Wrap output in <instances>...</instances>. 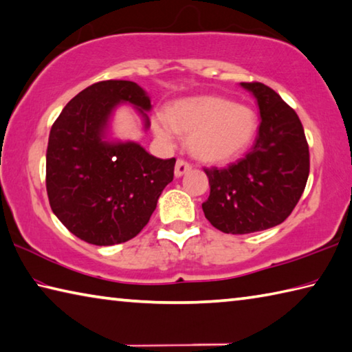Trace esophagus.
Returning <instances> with one entry per match:
<instances>
[{
	"label": "esophagus",
	"instance_id": "1",
	"mask_svg": "<svg viewBox=\"0 0 352 352\" xmlns=\"http://www.w3.org/2000/svg\"><path fill=\"white\" fill-rule=\"evenodd\" d=\"M192 169V166L190 163H188L186 160H177V164H175V177H182L184 174H188V172Z\"/></svg>",
	"mask_w": 352,
	"mask_h": 352
}]
</instances>
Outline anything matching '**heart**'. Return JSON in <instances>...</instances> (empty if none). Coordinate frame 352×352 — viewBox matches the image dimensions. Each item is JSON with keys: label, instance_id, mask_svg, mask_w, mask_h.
I'll return each mask as SVG.
<instances>
[{"label": "heart", "instance_id": "obj_1", "mask_svg": "<svg viewBox=\"0 0 352 352\" xmlns=\"http://www.w3.org/2000/svg\"><path fill=\"white\" fill-rule=\"evenodd\" d=\"M174 131L188 135V148L203 162H226L241 154L257 131V117L246 106L219 97L180 100L168 107L166 118L154 120V132L170 142Z\"/></svg>", "mask_w": 352, "mask_h": 352}]
</instances>
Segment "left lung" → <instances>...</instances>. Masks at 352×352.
Listing matches in <instances>:
<instances>
[{
  "label": "left lung",
  "instance_id": "8db88e82",
  "mask_svg": "<svg viewBox=\"0 0 352 352\" xmlns=\"http://www.w3.org/2000/svg\"><path fill=\"white\" fill-rule=\"evenodd\" d=\"M257 98L261 123L251 151L228 168H206L210 192L201 204L225 234H251L283 223L309 175V146L298 115L263 82H241Z\"/></svg>",
  "mask_w": 352,
  "mask_h": 352
}]
</instances>
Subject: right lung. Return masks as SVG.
I'll use <instances>...</instances> for the list:
<instances>
[{"label":"right lung","instance_id":"add662e5","mask_svg":"<svg viewBox=\"0 0 352 352\" xmlns=\"http://www.w3.org/2000/svg\"><path fill=\"white\" fill-rule=\"evenodd\" d=\"M131 103L143 113L151 98L142 86L106 80L69 101L50 129L46 189L50 208L76 237L111 246L148 225L158 197L174 178L175 158H155L132 142H103L113 107Z\"/></svg>","mask_w":352,"mask_h":352}]
</instances>
